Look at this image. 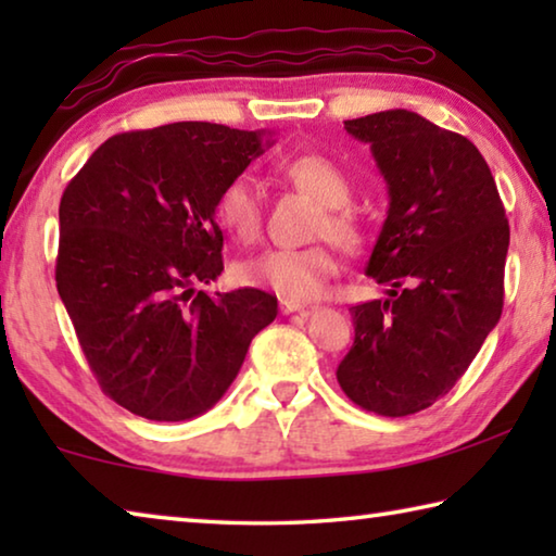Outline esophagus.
<instances>
[{"mask_svg": "<svg viewBox=\"0 0 556 556\" xmlns=\"http://www.w3.org/2000/svg\"><path fill=\"white\" fill-rule=\"evenodd\" d=\"M306 304H301V301H289V299H281L279 301V308H281V314H294V312H301V308H304Z\"/></svg>", "mask_w": 556, "mask_h": 556, "instance_id": "34e87169", "label": "esophagus"}]
</instances>
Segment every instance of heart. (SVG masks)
Segmentation results:
<instances>
[{
    "label": "heart",
    "mask_w": 556,
    "mask_h": 556,
    "mask_svg": "<svg viewBox=\"0 0 556 556\" xmlns=\"http://www.w3.org/2000/svg\"><path fill=\"white\" fill-rule=\"evenodd\" d=\"M277 174L312 195L324 208L314 225L316 238L333 240L338 248L357 250L363 244V225L345 208L351 201V184L331 159L321 154H299L277 166ZM215 218L235 240L252 244L260 240L265 223V201L255 178L238 174L228 178L215 195ZM338 271V260L326 244L312 248H275L240 265V281L248 287L275 291L289 301H312L326 289Z\"/></svg>",
    "instance_id": "obj_1"
}]
</instances>
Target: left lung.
I'll return each instance as SVG.
<instances>
[{"mask_svg":"<svg viewBox=\"0 0 556 556\" xmlns=\"http://www.w3.org/2000/svg\"><path fill=\"white\" fill-rule=\"evenodd\" d=\"M368 142L390 211L368 262L388 299L351 306L355 341L336 370L357 407L427 409L454 388L503 314L510 225L485 159L409 110L345 122Z\"/></svg>","mask_w":556,"mask_h":556,"instance_id":"obj_1","label":"left lung"}]
</instances>
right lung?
Masks as SVG:
<instances>
[{
	"label": "right lung",
	"mask_w": 556,
	"mask_h": 556,
	"mask_svg": "<svg viewBox=\"0 0 556 556\" xmlns=\"http://www.w3.org/2000/svg\"><path fill=\"white\" fill-rule=\"evenodd\" d=\"M260 154V131L174 122L110 137L65 186L55 287L102 392L131 414L211 409L275 321L267 291H195L223 271L215 195Z\"/></svg>",
	"instance_id": "1"
}]
</instances>
